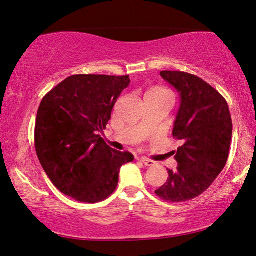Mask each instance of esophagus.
Here are the masks:
<instances>
[{"label": "esophagus", "instance_id": "1", "mask_svg": "<svg viewBox=\"0 0 256 256\" xmlns=\"http://www.w3.org/2000/svg\"><path fill=\"white\" fill-rule=\"evenodd\" d=\"M140 162L145 164V166H148V167H151V166H153V164H154V161H152L150 159H146V158H140Z\"/></svg>", "mask_w": 256, "mask_h": 256}]
</instances>
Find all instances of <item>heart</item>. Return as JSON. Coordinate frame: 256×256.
I'll use <instances>...</instances> for the list:
<instances>
[{
	"instance_id": "b5f03b06",
	"label": "heart",
	"mask_w": 256,
	"mask_h": 256,
	"mask_svg": "<svg viewBox=\"0 0 256 256\" xmlns=\"http://www.w3.org/2000/svg\"><path fill=\"white\" fill-rule=\"evenodd\" d=\"M150 92H156V94H164V92H168L167 90H164V89H161V88H156V89H152ZM148 92V94H150Z\"/></svg>"
}]
</instances>
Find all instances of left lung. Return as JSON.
Masks as SVG:
<instances>
[{
    "mask_svg": "<svg viewBox=\"0 0 256 256\" xmlns=\"http://www.w3.org/2000/svg\"><path fill=\"white\" fill-rule=\"evenodd\" d=\"M161 78L180 94V105L172 136L182 140L168 169L167 182L156 194L169 202H183L204 194L226 166L232 121L226 100L202 78L180 70H162Z\"/></svg>",
    "mask_w": 256,
    "mask_h": 256,
    "instance_id": "8db88e82",
    "label": "left lung"
}]
</instances>
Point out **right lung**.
<instances>
[{
  "instance_id": "add662e5",
  "label": "right lung",
  "mask_w": 256,
  "mask_h": 256,
  "mask_svg": "<svg viewBox=\"0 0 256 256\" xmlns=\"http://www.w3.org/2000/svg\"><path fill=\"white\" fill-rule=\"evenodd\" d=\"M129 76L78 74L43 97L35 122V150L41 166L62 194L81 202H103L116 191L130 152L110 148L100 132Z\"/></svg>"
}]
</instances>
